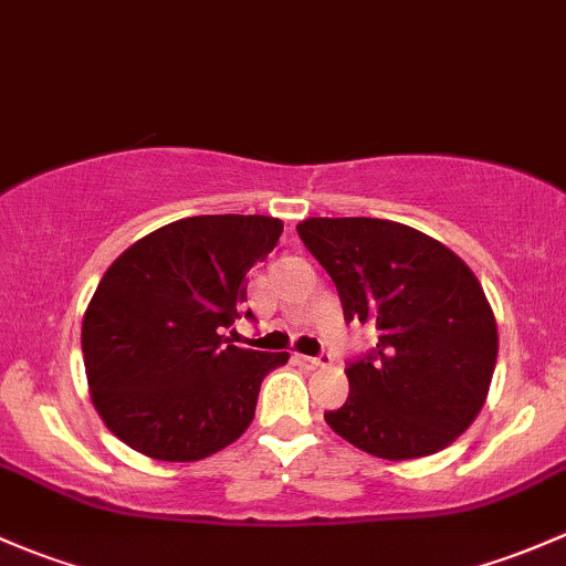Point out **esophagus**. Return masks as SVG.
I'll use <instances>...</instances> for the list:
<instances>
[{"label": "esophagus", "instance_id": "obj_1", "mask_svg": "<svg viewBox=\"0 0 566 566\" xmlns=\"http://www.w3.org/2000/svg\"><path fill=\"white\" fill-rule=\"evenodd\" d=\"M296 363L307 370H316V368H324V365H329V357H326V354H322V357H305V354H300Z\"/></svg>", "mask_w": 566, "mask_h": 566}]
</instances>
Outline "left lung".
Here are the masks:
<instances>
[{
	"label": "left lung",
	"mask_w": 566,
	"mask_h": 566,
	"mask_svg": "<svg viewBox=\"0 0 566 566\" xmlns=\"http://www.w3.org/2000/svg\"><path fill=\"white\" fill-rule=\"evenodd\" d=\"M305 248L329 272L346 322L378 343L348 363V398L324 419L384 460L444 450L482 411L499 354L491 302L460 255L378 218H307Z\"/></svg>",
	"instance_id": "obj_1"
}]
</instances>
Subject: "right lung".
Here are the masks:
<instances>
[{
  "instance_id": "right-lung-1",
  "label": "right lung",
  "mask_w": 566,
  "mask_h": 566,
  "mask_svg": "<svg viewBox=\"0 0 566 566\" xmlns=\"http://www.w3.org/2000/svg\"><path fill=\"white\" fill-rule=\"evenodd\" d=\"M283 223L266 214H198L133 242L84 313L92 403L116 439L168 463L220 452L255 417L261 381L289 363L231 343L248 272ZM250 316V311L244 313Z\"/></svg>"
}]
</instances>
